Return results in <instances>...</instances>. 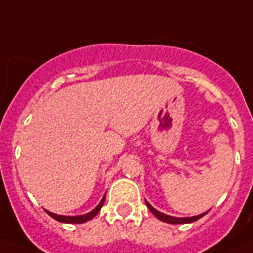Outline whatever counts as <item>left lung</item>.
<instances>
[{"instance_id": "1", "label": "left lung", "mask_w": 253, "mask_h": 253, "mask_svg": "<svg viewBox=\"0 0 253 253\" xmlns=\"http://www.w3.org/2000/svg\"><path fill=\"white\" fill-rule=\"evenodd\" d=\"M146 205L147 208L150 209V211L154 214L158 219H160L162 222H166V223H170V224H184V223H192V222H196V220H198L200 218H202L204 215H206V212H202V214H200V215H196V216H186V218H177V216H170V215H167V214H164V212L159 211V210H156V209L152 206V205H150V202H147L146 200Z\"/></svg>"}]
</instances>
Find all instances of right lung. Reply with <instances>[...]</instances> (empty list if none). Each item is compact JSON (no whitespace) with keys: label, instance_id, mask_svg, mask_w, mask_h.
<instances>
[{"label":"right lung","instance_id":"1","mask_svg":"<svg viewBox=\"0 0 253 253\" xmlns=\"http://www.w3.org/2000/svg\"><path fill=\"white\" fill-rule=\"evenodd\" d=\"M106 196V194H105ZM105 196H103V198L101 200V202H99L97 206H95L91 211L86 212V214H83V215H75V216H69V215H59V214H55V212H51L48 211V210H45V212L48 214L49 216H52L53 219L57 220V222H61V223H85V222H87V220L93 219L97 214H98V211L101 210V208L103 206V202H105Z\"/></svg>","mask_w":253,"mask_h":253}]
</instances>
